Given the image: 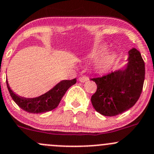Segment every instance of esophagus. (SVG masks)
I'll list each match as a JSON object with an SVG mask.
<instances>
[{
  "label": "esophagus",
  "instance_id": "1",
  "mask_svg": "<svg viewBox=\"0 0 154 154\" xmlns=\"http://www.w3.org/2000/svg\"><path fill=\"white\" fill-rule=\"evenodd\" d=\"M79 81L81 82V83H85V82H86L87 80H88V77H86V76H83V77H79Z\"/></svg>",
  "mask_w": 154,
  "mask_h": 154
}]
</instances>
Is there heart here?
Returning a JSON list of instances; mask_svg holds the SVG:
<instances>
[{
	"label": "heart",
	"mask_w": 154,
	"mask_h": 154,
	"mask_svg": "<svg viewBox=\"0 0 154 154\" xmlns=\"http://www.w3.org/2000/svg\"><path fill=\"white\" fill-rule=\"evenodd\" d=\"M106 45L101 44L94 45L90 49L89 52L87 54V57L90 60H94L97 58L99 56L101 55L103 52L106 50ZM116 54L114 52L106 53L103 56H102L95 63V69L98 72H104L108 71L112 64L114 63L116 60Z\"/></svg>",
	"instance_id": "obj_1"
}]
</instances>
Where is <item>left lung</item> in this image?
<instances>
[{
  "label": "left lung",
  "instance_id": "1",
  "mask_svg": "<svg viewBox=\"0 0 154 154\" xmlns=\"http://www.w3.org/2000/svg\"><path fill=\"white\" fill-rule=\"evenodd\" d=\"M144 74V63L140 52L132 48L123 67L91 79L97 86L91 98L94 109L103 116H115L133 107L142 93Z\"/></svg>",
  "mask_w": 154,
  "mask_h": 154
}]
</instances>
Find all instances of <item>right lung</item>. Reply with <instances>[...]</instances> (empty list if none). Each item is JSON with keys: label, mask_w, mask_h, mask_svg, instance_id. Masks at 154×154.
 Here are the masks:
<instances>
[{"label": "right lung", "mask_w": 154, "mask_h": 154, "mask_svg": "<svg viewBox=\"0 0 154 154\" xmlns=\"http://www.w3.org/2000/svg\"><path fill=\"white\" fill-rule=\"evenodd\" d=\"M76 82V78L71 80H61L46 93L33 98H27L15 94L10 88L7 80V86L12 100L20 108L27 112L37 114L46 112L57 108L66 91L71 86L75 84Z\"/></svg>", "instance_id": "1"}]
</instances>
